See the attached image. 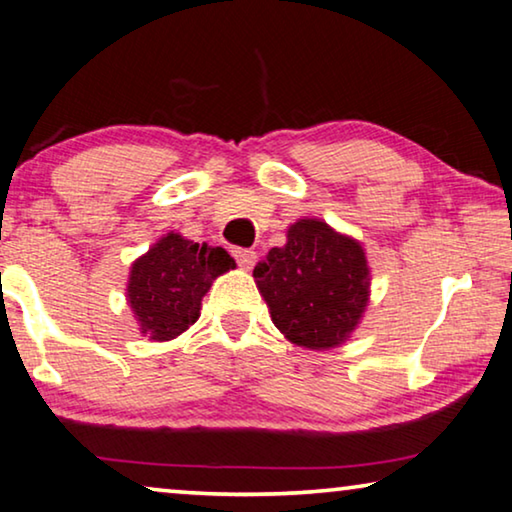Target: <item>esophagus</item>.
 <instances>
[{
  "mask_svg": "<svg viewBox=\"0 0 512 512\" xmlns=\"http://www.w3.org/2000/svg\"><path fill=\"white\" fill-rule=\"evenodd\" d=\"M232 255L236 259V264H239L241 269H246V271L253 269L255 262H257V253H255V250H248V248H234Z\"/></svg>",
  "mask_w": 512,
  "mask_h": 512,
  "instance_id": "34e87169",
  "label": "esophagus"
}]
</instances>
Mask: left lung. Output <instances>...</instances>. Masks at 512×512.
I'll return each instance as SVG.
<instances>
[{
    "instance_id": "left-lung-1",
    "label": "left lung",
    "mask_w": 512,
    "mask_h": 512,
    "mask_svg": "<svg viewBox=\"0 0 512 512\" xmlns=\"http://www.w3.org/2000/svg\"><path fill=\"white\" fill-rule=\"evenodd\" d=\"M253 276L273 325L301 348L341 345L369 304L364 248L318 218L294 222L285 246L271 248Z\"/></svg>"
}]
</instances>
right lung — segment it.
Wrapping results in <instances>:
<instances>
[{
    "label": "right lung",
    "mask_w": 512,
    "mask_h": 512,
    "mask_svg": "<svg viewBox=\"0 0 512 512\" xmlns=\"http://www.w3.org/2000/svg\"><path fill=\"white\" fill-rule=\"evenodd\" d=\"M236 262L225 248L187 241L169 232L136 259L129 271L127 301L143 336L171 341L199 320L201 299Z\"/></svg>",
    "instance_id": "obj_1"
}]
</instances>
